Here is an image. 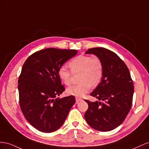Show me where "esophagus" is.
I'll list each match as a JSON object with an SVG mask.
<instances>
[{
	"mask_svg": "<svg viewBox=\"0 0 149 149\" xmlns=\"http://www.w3.org/2000/svg\"><path fill=\"white\" fill-rule=\"evenodd\" d=\"M75 100H76V103H77V104L78 102H81V101L83 100L82 99L78 98V97H75Z\"/></svg>",
	"mask_w": 149,
	"mask_h": 149,
	"instance_id": "34e87169",
	"label": "esophagus"
}]
</instances>
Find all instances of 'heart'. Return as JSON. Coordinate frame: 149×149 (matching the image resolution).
<instances>
[{"label":"heart","mask_w":149,"mask_h":149,"mask_svg":"<svg viewBox=\"0 0 149 149\" xmlns=\"http://www.w3.org/2000/svg\"><path fill=\"white\" fill-rule=\"evenodd\" d=\"M69 66L73 74L80 72V84L67 88L68 94L75 97H82L91 90L92 85L97 86L103 77V65L98 58H92L88 56H79L69 63ZM58 76L66 86L72 82V74L64 67L58 70Z\"/></svg>","instance_id":"obj_1"}]
</instances>
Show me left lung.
Returning a JSON list of instances; mask_svg holds the SVG:
<instances>
[{
    "instance_id": "8db88e82",
    "label": "left lung",
    "mask_w": 149,
    "mask_h": 149,
    "mask_svg": "<svg viewBox=\"0 0 149 149\" xmlns=\"http://www.w3.org/2000/svg\"><path fill=\"white\" fill-rule=\"evenodd\" d=\"M86 54H93L103 65L101 82L91 93L100 100L92 102L84 117L93 129L101 132L113 130L124 122L132 104L134 84L125 63L111 50L102 47L88 49Z\"/></svg>"
}]
</instances>
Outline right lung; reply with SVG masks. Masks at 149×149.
Segmentation results:
<instances>
[{"label": "right lung", "mask_w": 149, "mask_h": 149, "mask_svg": "<svg viewBox=\"0 0 149 149\" xmlns=\"http://www.w3.org/2000/svg\"><path fill=\"white\" fill-rule=\"evenodd\" d=\"M77 54V50L48 48L33 53L24 62L18 80L20 107L37 130H58L75 104L74 95L57 97L65 91L58 70Z\"/></svg>", "instance_id": "right-lung-1"}]
</instances>
